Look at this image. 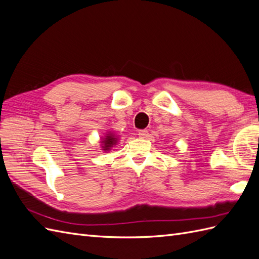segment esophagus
<instances>
[{"label": "esophagus", "mask_w": 259, "mask_h": 259, "mask_svg": "<svg viewBox=\"0 0 259 259\" xmlns=\"http://www.w3.org/2000/svg\"><path fill=\"white\" fill-rule=\"evenodd\" d=\"M148 135H149L148 131H146V130H142V131L138 132V136H140L141 138H147Z\"/></svg>", "instance_id": "34e87169"}]
</instances>
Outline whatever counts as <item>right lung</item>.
I'll return each mask as SVG.
<instances>
[{
  "label": "right lung",
  "instance_id": "1",
  "mask_svg": "<svg viewBox=\"0 0 259 259\" xmlns=\"http://www.w3.org/2000/svg\"><path fill=\"white\" fill-rule=\"evenodd\" d=\"M117 142H118V136L115 135L114 132L108 131L103 137H101V141H100L101 148H102L103 151H109L113 146H115Z\"/></svg>",
  "mask_w": 259,
  "mask_h": 259
}]
</instances>
